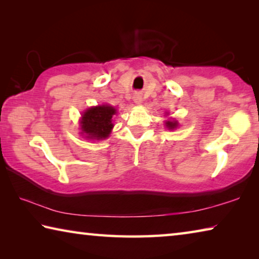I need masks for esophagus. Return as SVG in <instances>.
Masks as SVG:
<instances>
[{
	"mask_svg": "<svg viewBox=\"0 0 259 259\" xmlns=\"http://www.w3.org/2000/svg\"><path fill=\"white\" fill-rule=\"evenodd\" d=\"M134 102L137 104V105H140L143 103V98H142V96L140 95H135V97H134Z\"/></svg>",
	"mask_w": 259,
	"mask_h": 259,
	"instance_id": "esophagus-1",
	"label": "esophagus"
}]
</instances>
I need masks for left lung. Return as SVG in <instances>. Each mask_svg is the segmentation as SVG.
Returning <instances> with one entry per match:
<instances>
[{
  "mask_svg": "<svg viewBox=\"0 0 259 259\" xmlns=\"http://www.w3.org/2000/svg\"><path fill=\"white\" fill-rule=\"evenodd\" d=\"M165 126L168 128L169 130H174L175 128H177L178 126V122L175 121V120H170V121H165Z\"/></svg>",
  "mask_w": 259,
  "mask_h": 259,
  "instance_id": "left-lung-1",
  "label": "left lung"
}]
</instances>
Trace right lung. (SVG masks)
I'll list each match as a JSON object with an SVG mask.
<instances>
[{"mask_svg":"<svg viewBox=\"0 0 259 259\" xmlns=\"http://www.w3.org/2000/svg\"><path fill=\"white\" fill-rule=\"evenodd\" d=\"M116 114V109L111 105H99L90 107L82 114L80 120L81 130L88 139L107 138L113 129L112 117Z\"/></svg>","mask_w":259,"mask_h":259,"instance_id":"obj_1","label":"right lung"}]
</instances>
